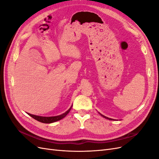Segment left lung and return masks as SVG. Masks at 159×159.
I'll list each match as a JSON object with an SVG mask.
<instances>
[{"mask_svg": "<svg viewBox=\"0 0 159 159\" xmlns=\"http://www.w3.org/2000/svg\"><path fill=\"white\" fill-rule=\"evenodd\" d=\"M101 115H102V116L103 117H104V118H105V119H109V120H111V121H112V120H115V119H111V118H109V117H105V116H104L103 115H102V114H101L99 112H98Z\"/></svg>", "mask_w": 159, "mask_h": 159, "instance_id": "left-lung-1", "label": "left lung"}]
</instances>
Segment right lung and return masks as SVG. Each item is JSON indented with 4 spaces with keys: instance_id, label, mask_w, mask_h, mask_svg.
<instances>
[{
    "instance_id": "add662e5",
    "label": "right lung",
    "mask_w": 159,
    "mask_h": 159,
    "mask_svg": "<svg viewBox=\"0 0 159 159\" xmlns=\"http://www.w3.org/2000/svg\"><path fill=\"white\" fill-rule=\"evenodd\" d=\"M71 107H72V105L70 107V108L68 111H66L63 114L57 115V116H54V117H42V116H39V115H32L30 113H28V114L30 116L32 117V118L37 120L38 121H40L43 123H54V122H56L57 121H60V120H61V119L65 117L66 115L68 114V113L70 111Z\"/></svg>"
}]
</instances>
